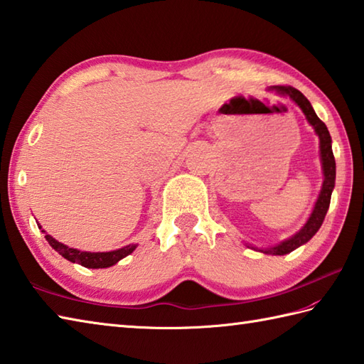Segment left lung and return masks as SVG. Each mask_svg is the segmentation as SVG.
Masks as SVG:
<instances>
[{
  "instance_id": "1",
  "label": "left lung",
  "mask_w": 364,
  "mask_h": 364,
  "mask_svg": "<svg viewBox=\"0 0 364 364\" xmlns=\"http://www.w3.org/2000/svg\"><path fill=\"white\" fill-rule=\"evenodd\" d=\"M272 90H277L278 94L282 95H288L294 103H297V106L304 111L305 117L308 123L314 128L316 134L319 136V146H321V162H322V170H323V183H322V189L319 192V197L316 200L314 210L310 215V219L306 220L299 233L294 235L292 237L286 239V241L280 242L275 247H270V249L266 250H259L262 253H272V255H286L291 253L292 250H296L297 247L306 244L310 239L318 233V230L321 228L323 219H326V214L328 211L330 206V198H331V192H333L335 188V178H336V162L333 156V150H331V137L328 129L326 127L318 115H316L311 103L308 102L306 97L301 94L300 90L294 89L291 86H272L270 87Z\"/></svg>"
}]
</instances>
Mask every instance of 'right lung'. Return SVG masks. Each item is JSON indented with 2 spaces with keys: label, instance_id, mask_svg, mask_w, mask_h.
Returning <instances> with one entry per match:
<instances>
[{
  "label": "right lung",
  "instance_id": "1",
  "mask_svg": "<svg viewBox=\"0 0 364 364\" xmlns=\"http://www.w3.org/2000/svg\"><path fill=\"white\" fill-rule=\"evenodd\" d=\"M42 233H45L43 230ZM45 239L48 241V244L53 247V249L59 255H63L65 259H68L70 262H78V264L89 269L111 267L115 264V262H119L122 258L128 257V255L136 249L134 244H129L127 247H123V249L112 250V252H81L78 249H72V247L56 241V239L51 237L50 235H45Z\"/></svg>",
  "mask_w": 364,
  "mask_h": 364
}]
</instances>
